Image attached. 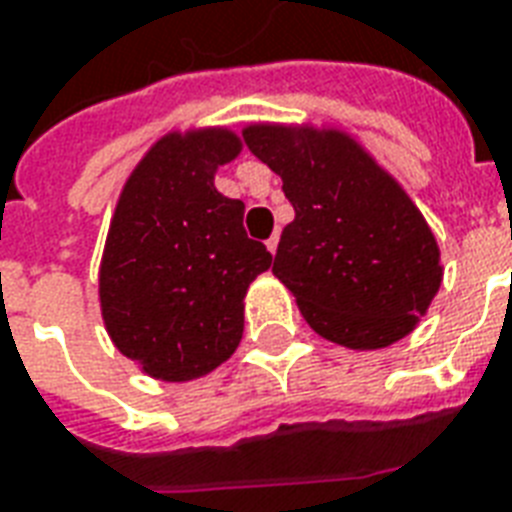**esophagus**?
<instances>
[{
    "mask_svg": "<svg viewBox=\"0 0 512 512\" xmlns=\"http://www.w3.org/2000/svg\"><path fill=\"white\" fill-rule=\"evenodd\" d=\"M277 243H280V232H275V235H272V237H269V240H267L269 253H277Z\"/></svg>",
    "mask_w": 512,
    "mask_h": 512,
    "instance_id": "obj_1",
    "label": "esophagus"
}]
</instances>
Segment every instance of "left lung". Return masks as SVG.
<instances>
[{
  "mask_svg": "<svg viewBox=\"0 0 512 512\" xmlns=\"http://www.w3.org/2000/svg\"><path fill=\"white\" fill-rule=\"evenodd\" d=\"M243 138L283 178L296 213L272 272L312 331L352 350L411 334L443 267L433 232L398 181L339 130L248 125Z\"/></svg>",
  "mask_w": 512,
  "mask_h": 512,
  "instance_id": "left-lung-1",
  "label": "left lung"
}]
</instances>
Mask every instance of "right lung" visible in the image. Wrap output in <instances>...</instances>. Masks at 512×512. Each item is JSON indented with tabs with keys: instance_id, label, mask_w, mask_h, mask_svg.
Masks as SVG:
<instances>
[{
	"instance_id": "right-lung-1",
	"label": "right lung",
	"mask_w": 512,
	"mask_h": 512,
	"mask_svg": "<svg viewBox=\"0 0 512 512\" xmlns=\"http://www.w3.org/2000/svg\"><path fill=\"white\" fill-rule=\"evenodd\" d=\"M243 144L232 130L168 133L130 173L101 261L114 347L162 382L205 376L243 339L248 285L272 253L245 235L240 200L213 173Z\"/></svg>"
}]
</instances>
